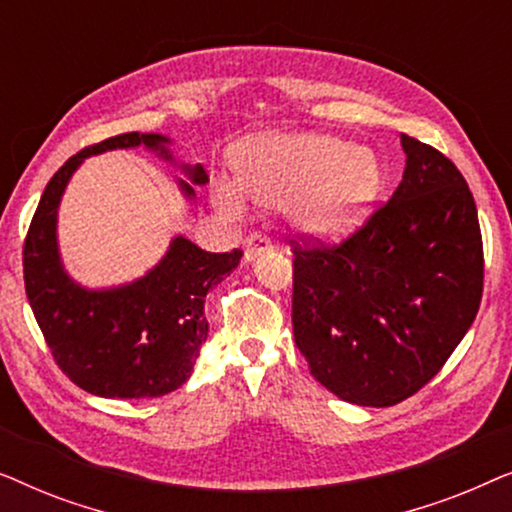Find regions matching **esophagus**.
<instances>
[{"label":"esophagus","mask_w":512,"mask_h":512,"mask_svg":"<svg viewBox=\"0 0 512 512\" xmlns=\"http://www.w3.org/2000/svg\"><path fill=\"white\" fill-rule=\"evenodd\" d=\"M268 251H272L270 237H265V235H261V233L249 235L247 242H244V263H251L256 256L268 254Z\"/></svg>","instance_id":"obj_1"}]
</instances>
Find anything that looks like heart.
<instances>
[{
    "instance_id": "1",
    "label": "heart",
    "mask_w": 512,
    "mask_h": 512,
    "mask_svg": "<svg viewBox=\"0 0 512 512\" xmlns=\"http://www.w3.org/2000/svg\"><path fill=\"white\" fill-rule=\"evenodd\" d=\"M235 181H219L214 202L223 214L242 216L249 200L282 205L314 235L352 230L373 205L382 184L373 151L328 135H272L244 146Z\"/></svg>"
}]
</instances>
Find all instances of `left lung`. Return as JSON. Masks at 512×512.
Here are the masks:
<instances>
[{"label": "left lung", "instance_id": "1", "mask_svg": "<svg viewBox=\"0 0 512 512\" xmlns=\"http://www.w3.org/2000/svg\"><path fill=\"white\" fill-rule=\"evenodd\" d=\"M405 170L335 247L293 249V338L314 380L342 401L389 408L464 340L482 298L473 195L450 158L401 135Z\"/></svg>", "mask_w": 512, "mask_h": 512}]
</instances>
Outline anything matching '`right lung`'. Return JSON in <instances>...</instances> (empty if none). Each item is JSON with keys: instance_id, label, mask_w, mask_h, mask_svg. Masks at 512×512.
I'll return each instance as SVG.
<instances>
[{"instance_id": "add662e5", "label": "right lung", "mask_w": 512, "mask_h": 512, "mask_svg": "<svg viewBox=\"0 0 512 512\" xmlns=\"http://www.w3.org/2000/svg\"><path fill=\"white\" fill-rule=\"evenodd\" d=\"M170 144V137L156 132H125L79 151L48 181L27 230L23 272L34 319L62 373L93 396L156 398L179 389L207 340V293L240 265V249L212 254L177 235L135 282L86 289L67 275L58 247V209L83 160L144 146L177 165ZM179 170L188 177L179 179L181 193L193 200V186L209 181L205 167L179 163Z\"/></svg>"}]
</instances>
